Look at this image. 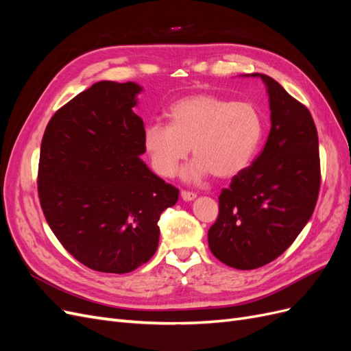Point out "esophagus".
<instances>
[{
  "mask_svg": "<svg viewBox=\"0 0 351 351\" xmlns=\"http://www.w3.org/2000/svg\"><path fill=\"white\" fill-rule=\"evenodd\" d=\"M196 197V193L193 192H187V190H182V199L189 202V200H193Z\"/></svg>",
  "mask_w": 351,
  "mask_h": 351,
  "instance_id": "obj_1",
  "label": "esophagus"
}]
</instances>
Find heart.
<instances>
[{"instance_id":"obj_1","label":"heart","mask_w":351,"mask_h":351,"mask_svg":"<svg viewBox=\"0 0 351 351\" xmlns=\"http://www.w3.org/2000/svg\"><path fill=\"white\" fill-rule=\"evenodd\" d=\"M169 125L149 123L143 146L154 171L171 177L190 147L196 158L184 177L197 180L210 173L230 178L241 173L256 152L263 134L259 111L249 102H232L210 93L176 101L168 110Z\"/></svg>"}]
</instances>
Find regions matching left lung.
<instances>
[{
  "label": "left lung",
  "mask_w": 351,
  "mask_h": 351,
  "mask_svg": "<svg viewBox=\"0 0 351 351\" xmlns=\"http://www.w3.org/2000/svg\"><path fill=\"white\" fill-rule=\"evenodd\" d=\"M252 76L268 88L269 136L252 165L221 190L219 214L208 231L214 256L237 269L261 268L289 249L312 217L321 187L309 110L267 74Z\"/></svg>",
  "instance_id": "left-lung-1"
}]
</instances>
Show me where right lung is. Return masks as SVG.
Masks as SVG:
<instances>
[{"label": "right lung", "mask_w": 351, "mask_h": 351, "mask_svg": "<svg viewBox=\"0 0 351 351\" xmlns=\"http://www.w3.org/2000/svg\"><path fill=\"white\" fill-rule=\"evenodd\" d=\"M141 90L133 82L95 83L52 115L42 137V212L62 247L93 271L125 274L149 261L159 217L178 199L141 159Z\"/></svg>", "instance_id": "right-lung-1"}]
</instances>
